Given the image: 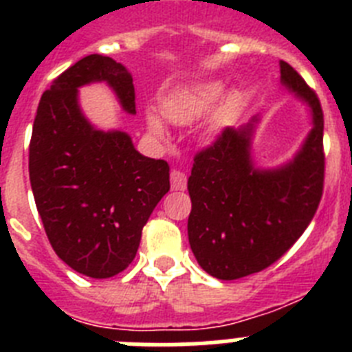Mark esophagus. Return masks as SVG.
I'll list each match as a JSON object with an SVG mask.
<instances>
[{
	"label": "esophagus",
	"mask_w": 352,
	"mask_h": 352,
	"mask_svg": "<svg viewBox=\"0 0 352 352\" xmlns=\"http://www.w3.org/2000/svg\"><path fill=\"white\" fill-rule=\"evenodd\" d=\"M170 186L173 190H185L186 188V176L179 170H173L170 173Z\"/></svg>",
	"instance_id": "esophagus-1"
}]
</instances>
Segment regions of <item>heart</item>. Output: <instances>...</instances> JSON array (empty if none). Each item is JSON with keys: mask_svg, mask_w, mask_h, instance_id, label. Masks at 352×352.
<instances>
[{"mask_svg": "<svg viewBox=\"0 0 352 352\" xmlns=\"http://www.w3.org/2000/svg\"><path fill=\"white\" fill-rule=\"evenodd\" d=\"M223 93V84L219 80H208V82H199L195 86H190L186 89H179L170 95H167L162 102V114L176 125H190L192 121L199 120L201 116L210 111ZM241 107V96L238 93H232L217 107L213 116L210 118L206 125L208 135H213L217 130L222 126L223 121ZM146 125L149 132L155 138H166V126L164 121L155 113L146 114Z\"/></svg>", "mask_w": 352, "mask_h": 352, "instance_id": "1", "label": "heart"}]
</instances>
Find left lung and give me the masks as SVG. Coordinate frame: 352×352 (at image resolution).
<instances>
[{
	"label": "left lung",
	"mask_w": 352,
	"mask_h": 352,
	"mask_svg": "<svg viewBox=\"0 0 352 352\" xmlns=\"http://www.w3.org/2000/svg\"><path fill=\"white\" fill-rule=\"evenodd\" d=\"M280 82L309 105L312 129L284 166L259 169L252 139L261 118L226 129L195 155L188 178V241L199 266L220 280L268 268L309 227L322 195V109L303 77L280 61Z\"/></svg>",
	"instance_id": "obj_1"
}]
</instances>
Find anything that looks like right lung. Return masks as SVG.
I'll return each mask as SVG.
<instances>
[{
  "label": "right lung",
  "instance_id": "obj_1",
  "mask_svg": "<svg viewBox=\"0 0 352 352\" xmlns=\"http://www.w3.org/2000/svg\"><path fill=\"white\" fill-rule=\"evenodd\" d=\"M105 82L135 114L132 76L121 63L89 54L72 65L36 109L30 182L52 248L72 270L109 278L138 254L142 227L169 192V166L133 148L121 130H98L84 116L79 88Z\"/></svg>",
  "mask_w": 352,
  "mask_h": 352
}]
</instances>
